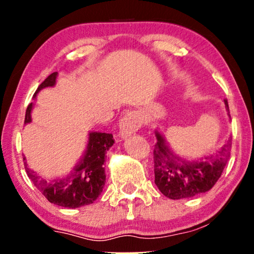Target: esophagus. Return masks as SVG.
<instances>
[{"instance_id": "1", "label": "esophagus", "mask_w": 254, "mask_h": 254, "mask_svg": "<svg viewBox=\"0 0 254 254\" xmlns=\"http://www.w3.org/2000/svg\"><path fill=\"white\" fill-rule=\"evenodd\" d=\"M142 121L136 112L128 111L123 116L119 123V136L125 138L134 134L141 127Z\"/></svg>"}]
</instances>
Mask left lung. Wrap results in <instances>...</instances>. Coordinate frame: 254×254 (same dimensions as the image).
I'll return each mask as SVG.
<instances>
[{
	"mask_svg": "<svg viewBox=\"0 0 254 254\" xmlns=\"http://www.w3.org/2000/svg\"><path fill=\"white\" fill-rule=\"evenodd\" d=\"M224 104L229 112L227 99ZM155 184L162 194L172 200L187 199L208 192L216 184L230 156L231 140L214 154L189 161L175 154L158 130H155Z\"/></svg>",
	"mask_w": 254,
	"mask_h": 254,
	"instance_id": "8db88e82",
	"label": "left lung"
}]
</instances>
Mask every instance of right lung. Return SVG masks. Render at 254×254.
I'll return each instance as SVG.
<instances>
[{
	"instance_id": "obj_1",
	"label": "right lung",
	"mask_w": 254,
	"mask_h": 254,
	"mask_svg": "<svg viewBox=\"0 0 254 254\" xmlns=\"http://www.w3.org/2000/svg\"><path fill=\"white\" fill-rule=\"evenodd\" d=\"M58 71L51 74L41 84L38 86L33 98L37 93L48 86H54L57 83ZM33 109V103H31L26 109L25 121L24 124H30L32 121L31 112ZM114 143L113 135L100 131H90L88 144L83 154L81 161L72 169L71 173L64 178L47 180L34 172L27 166L25 156L23 157L24 166L29 178L32 180L34 186L44 194V196L51 203L64 208H78L86 204H91L103 192L106 182L105 169V154Z\"/></svg>"
}]
</instances>
